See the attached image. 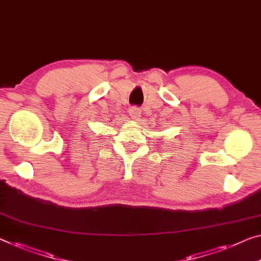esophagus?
Wrapping results in <instances>:
<instances>
[{"label": "esophagus", "instance_id": "1", "mask_svg": "<svg viewBox=\"0 0 261 261\" xmlns=\"http://www.w3.org/2000/svg\"><path fill=\"white\" fill-rule=\"evenodd\" d=\"M129 115L133 119H139L140 117H141V111H140L139 107L133 106L129 108Z\"/></svg>", "mask_w": 261, "mask_h": 261}]
</instances>
